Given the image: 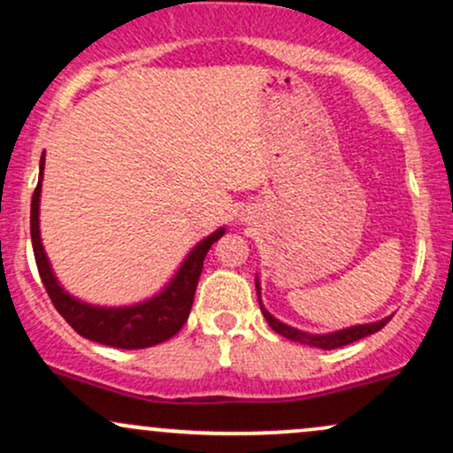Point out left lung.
Returning a JSON list of instances; mask_svg holds the SVG:
<instances>
[{"label": "left lung", "instance_id": "8db88e82", "mask_svg": "<svg viewBox=\"0 0 453 453\" xmlns=\"http://www.w3.org/2000/svg\"><path fill=\"white\" fill-rule=\"evenodd\" d=\"M256 288H257V298H259V283H256ZM259 309H262L264 317H266L268 326L273 327L274 332H279L280 336H285V339H289V341L300 342V345L319 347V349H336V347H345V345H349V342L360 341V339H364V336L375 334V332L381 330V327L386 326L389 319H392V317H386V319L375 321V324L345 327V330L332 332V334H306V332H303V330H296V327L285 326V324H280L279 319H274V317L270 315L266 309H264L262 300H259Z\"/></svg>", "mask_w": 453, "mask_h": 453}]
</instances>
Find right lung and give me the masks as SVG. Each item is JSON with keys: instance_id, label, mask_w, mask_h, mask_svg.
<instances>
[{"instance_id": "right-lung-1", "label": "right lung", "mask_w": 453, "mask_h": 453, "mask_svg": "<svg viewBox=\"0 0 453 453\" xmlns=\"http://www.w3.org/2000/svg\"><path fill=\"white\" fill-rule=\"evenodd\" d=\"M42 173H44V153L40 159V179L31 196V244H34L35 264H38L40 279H42L46 294L50 303L59 311V315L85 339L102 342V345L117 347V349H144L157 342L173 339L176 332L183 327L189 317L194 294L200 279L204 257L212 247L226 234V230L212 232L194 251L187 256L183 266L179 268L176 277L170 280L164 292L155 298L134 306H121V309H104V306H91L72 298L57 283L53 270H50L49 257H46L42 241H40V191H42Z\"/></svg>"}]
</instances>
